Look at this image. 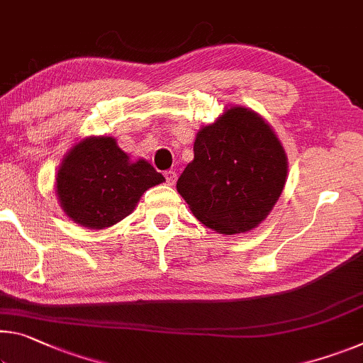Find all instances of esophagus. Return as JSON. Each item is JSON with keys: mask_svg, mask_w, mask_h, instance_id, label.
Masks as SVG:
<instances>
[{"mask_svg": "<svg viewBox=\"0 0 363 363\" xmlns=\"http://www.w3.org/2000/svg\"><path fill=\"white\" fill-rule=\"evenodd\" d=\"M164 177H166V182H168L169 186H174L176 179H177V174L174 171H164Z\"/></svg>", "mask_w": 363, "mask_h": 363, "instance_id": "esophagus-1", "label": "esophagus"}]
</instances>
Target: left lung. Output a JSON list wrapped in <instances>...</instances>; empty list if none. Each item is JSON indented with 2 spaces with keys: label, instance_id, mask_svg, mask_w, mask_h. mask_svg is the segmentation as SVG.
Masks as SVG:
<instances>
[{
  "label": "left lung",
  "instance_id": "obj_1",
  "mask_svg": "<svg viewBox=\"0 0 363 363\" xmlns=\"http://www.w3.org/2000/svg\"><path fill=\"white\" fill-rule=\"evenodd\" d=\"M287 155L267 119L231 106L203 125L177 192L200 223L233 235L255 229L283 194Z\"/></svg>",
  "mask_w": 363,
  "mask_h": 363
}]
</instances>
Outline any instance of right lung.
I'll return each instance as SVG.
<instances>
[{"instance_id":"add662e5","label":"right lung","mask_w":363,"mask_h":363,"mask_svg":"<svg viewBox=\"0 0 363 363\" xmlns=\"http://www.w3.org/2000/svg\"><path fill=\"white\" fill-rule=\"evenodd\" d=\"M164 182L147 160L132 161L113 137H85L62 158L55 189L60 206L74 223L105 229L135 210L143 192Z\"/></svg>"}]
</instances>
